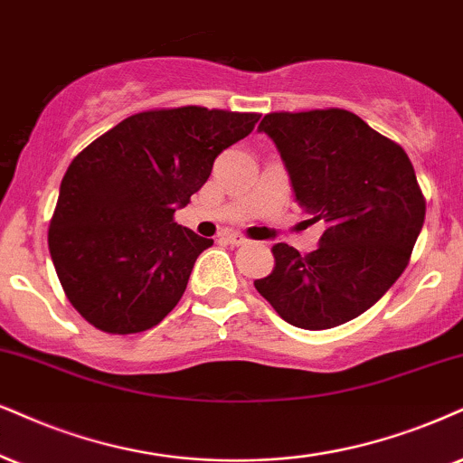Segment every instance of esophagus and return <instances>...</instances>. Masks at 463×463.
<instances>
[{"label": "esophagus", "instance_id": "obj_1", "mask_svg": "<svg viewBox=\"0 0 463 463\" xmlns=\"http://www.w3.org/2000/svg\"><path fill=\"white\" fill-rule=\"evenodd\" d=\"M221 238H222V241H225L227 244H233V247H238V244L247 242V238H244L242 233H236V232H225V233H221Z\"/></svg>", "mask_w": 463, "mask_h": 463}]
</instances>
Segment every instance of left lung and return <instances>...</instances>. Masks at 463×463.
<instances>
[{
  "mask_svg": "<svg viewBox=\"0 0 463 463\" xmlns=\"http://www.w3.org/2000/svg\"><path fill=\"white\" fill-rule=\"evenodd\" d=\"M260 130L275 141L296 199L326 230L300 255L272 247L275 268L255 289L292 326L326 330L373 307L406 270L425 197L403 147L356 113L275 111Z\"/></svg>",
  "mask_w": 463,
  "mask_h": 463,
  "instance_id": "obj_1",
  "label": "left lung"
}]
</instances>
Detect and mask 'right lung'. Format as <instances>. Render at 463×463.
<instances>
[{"instance_id":"add662e5","label":"right lung","mask_w":463,"mask_h":463,"mask_svg":"<svg viewBox=\"0 0 463 463\" xmlns=\"http://www.w3.org/2000/svg\"><path fill=\"white\" fill-rule=\"evenodd\" d=\"M260 113L186 105L135 113L68 165L49 225L66 298L109 335L154 328L178 305L195 260L214 241L174 221L219 154Z\"/></svg>"}]
</instances>
